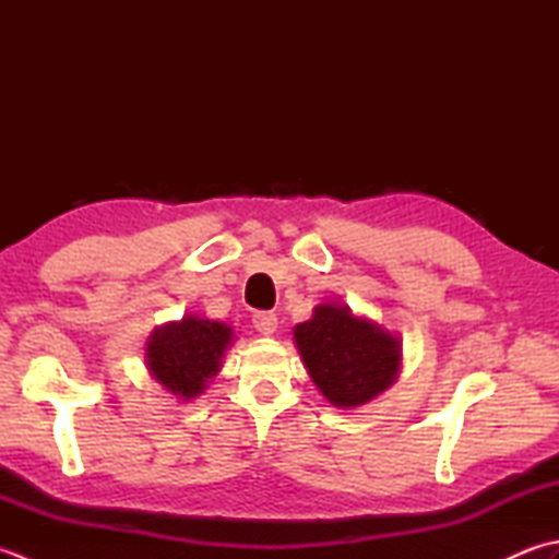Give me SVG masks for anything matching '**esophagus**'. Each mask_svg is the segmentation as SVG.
I'll use <instances>...</instances> for the list:
<instances>
[{"label":"esophagus","mask_w":559,"mask_h":559,"mask_svg":"<svg viewBox=\"0 0 559 559\" xmlns=\"http://www.w3.org/2000/svg\"><path fill=\"white\" fill-rule=\"evenodd\" d=\"M252 322H254V329L259 331L261 336H271L273 331L278 329V317L273 312H257L252 317Z\"/></svg>","instance_id":"esophagus-1"}]
</instances>
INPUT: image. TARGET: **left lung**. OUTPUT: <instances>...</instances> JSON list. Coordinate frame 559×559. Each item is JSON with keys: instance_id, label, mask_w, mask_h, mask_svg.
<instances>
[{"instance_id": "left-lung-1", "label": "left lung", "mask_w": 559, "mask_h": 559, "mask_svg": "<svg viewBox=\"0 0 559 559\" xmlns=\"http://www.w3.org/2000/svg\"><path fill=\"white\" fill-rule=\"evenodd\" d=\"M295 343L319 391L341 408L374 399L399 372V341L343 305H319L295 326Z\"/></svg>"}]
</instances>
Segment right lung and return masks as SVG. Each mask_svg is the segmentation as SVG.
<instances>
[{
  "label": "right lung",
  "mask_w": 559,
  "mask_h": 559,
  "mask_svg": "<svg viewBox=\"0 0 559 559\" xmlns=\"http://www.w3.org/2000/svg\"><path fill=\"white\" fill-rule=\"evenodd\" d=\"M230 336V326L199 317L160 326L153 331L146 348L148 370L175 396L194 399L206 379L218 372Z\"/></svg>",
  "instance_id": "right-lung-1"
}]
</instances>
